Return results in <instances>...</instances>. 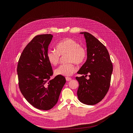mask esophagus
<instances>
[{
    "label": "esophagus",
    "mask_w": 133,
    "mask_h": 133,
    "mask_svg": "<svg viewBox=\"0 0 133 133\" xmlns=\"http://www.w3.org/2000/svg\"><path fill=\"white\" fill-rule=\"evenodd\" d=\"M65 79H66V80L67 81H71L72 80V78H71L70 77H65Z\"/></svg>",
    "instance_id": "1"
}]
</instances>
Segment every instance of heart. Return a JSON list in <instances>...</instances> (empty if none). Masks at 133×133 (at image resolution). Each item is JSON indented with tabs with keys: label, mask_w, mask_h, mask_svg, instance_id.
I'll use <instances>...</instances> for the list:
<instances>
[{
	"label": "heart",
	"mask_w": 133,
	"mask_h": 133,
	"mask_svg": "<svg viewBox=\"0 0 133 133\" xmlns=\"http://www.w3.org/2000/svg\"><path fill=\"white\" fill-rule=\"evenodd\" d=\"M65 54L68 55V62L71 63L60 65L55 70V73L57 75L71 76L76 71V68L72 62L77 64L84 62L87 57V52L84 47L80 45L75 40L66 38L57 43L56 51H48L47 58L51 64L56 65L60 55Z\"/></svg>",
	"instance_id": "b5f03b06"
}]
</instances>
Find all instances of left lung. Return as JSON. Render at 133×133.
Wrapping results in <instances>:
<instances>
[{
  "label": "left lung",
  "mask_w": 133,
  "mask_h": 133,
  "mask_svg": "<svg viewBox=\"0 0 133 133\" xmlns=\"http://www.w3.org/2000/svg\"><path fill=\"white\" fill-rule=\"evenodd\" d=\"M80 33L85 39L87 59L77 72L82 75L76 77L79 82L77 96L81 102L92 105L101 101L107 94L113 64L108 50L100 41L88 32Z\"/></svg>",
  "instance_id": "left-lung-1"
}]
</instances>
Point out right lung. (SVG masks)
I'll return each mask as SVG.
<instances>
[{"mask_svg":"<svg viewBox=\"0 0 133 133\" xmlns=\"http://www.w3.org/2000/svg\"><path fill=\"white\" fill-rule=\"evenodd\" d=\"M52 38L50 34L36 36L21 53L17 70L22 94L34 107L45 111L56 104L66 82L61 75L51 79L53 72L47 53Z\"/></svg>","mask_w":133,"mask_h":133,"instance_id":"1","label":"right lung"}]
</instances>
